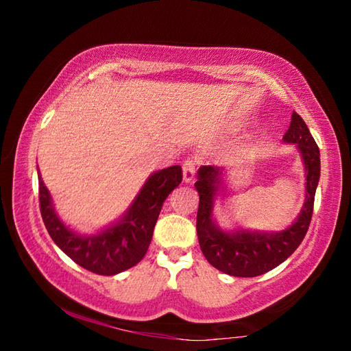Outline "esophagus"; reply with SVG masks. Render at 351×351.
<instances>
[{
    "label": "esophagus",
    "mask_w": 351,
    "mask_h": 351,
    "mask_svg": "<svg viewBox=\"0 0 351 351\" xmlns=\"http://www.w3.org/2000/svg\"><path fill=\"white\" fill-rule=\"evenodd\" d=\"M195 171H197V159L187 158L182 164V178L186 182H190L193 180Z\"/></svg>",
    "instance_id": "34e87169"
}]
</instances>
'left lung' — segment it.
Here are the masks:
<instances>
[{
    "instance_id": "8db88e82",
    "label": "left lung",
    "mask_w": 351,
    "mask_h": 351,
    "mask_svg": "<svg viewBox=\"0 0 351 351\" xmlns=\"http://www.w3.org/2000/svg\"><path fill=\"white\" fill-rule=\"evenodd\" d=\"M287 142L297 144L304 156L306 170V201L294 224L282 232L257 234L239 230L226 234L213 224V199L223 171L213 165H204L198 171L195 182L199 193L197 215L198 241L207 261L219 271L235 277H255L274 269L293 254L310 228L314 195L320 176V153L316 141L295 111L291 114V123L283 134Z\"/></svg>"
}]
</instances>
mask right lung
<instances>
[{
  "label": "right lung",
  "instance_id": "1",
  "mask_svg": "<svg viewBox=\"0 0 351 351\" xmlns=\"http://www.w3.org/2000/svg\"><path fill=\"white\" fill-rule=\"evenodd\" d=\"M182 181L180 165L148 178L123 219L96 237H80L69 230L54 212L49 190L38 178L40 212L56 245L82 268L99 276H114L133 268L150 246L154 224L165 198Z\"/></svg>",
  "mask_w": 351,
  "mask_h": 351
}]
</instances>
